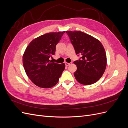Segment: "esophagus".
<instances>
[{
  "label": "esophagus",
  "instance_id": "1",
  "mask_svg": "<svg viewBox=\"0 0 128 128\" xmlns=\"http://www.w3.org/2000/svg\"><path fill=\"white\" fill-rule=\"evenodd\" d=\"M71 64H72V62H70V63L65 62V64H66V66H69V65H70Z\"/></svg>",
  "mask_w": 128,
  "mask_h": 128
}]
</instances>
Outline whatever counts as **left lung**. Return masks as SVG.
Here are the masks:
<instances>
[{"instance_id": "left-lung-1", "label": "left lung", "mask_w": 128, "mask_h": 128, "mask_svg": "<svg viewBox=\"0 0 128 128\" xmlns=\"http://www.w3.org/2000/svg\"><path fill=\"white\" fill-rule=\"evenodd\" d=\"M80 59L75 61L77 70L74 76L83 85L92 84L101 78L105 71L107 58L105 50L97 39L80 31L66 32Z\"/></svg>"}]
</instances>
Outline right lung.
<instances>
[{"label": "right lung", "instance_id": "1", "mask_svg": "<svg viewBox=\"0 0 128 128\" xmlns=\"http://www.w3.org/2000/svg\"><path fill=\"white\" fill-rule=\"evenodd\" d=\"M65 32H49L31 42L23 56V64L29 79L37 86L50 88L57 84L65 64L51 62L49 58L56 54V45Z\"/></svg>", "mask_w": 128, "mask_h": 128}]
</instances>
